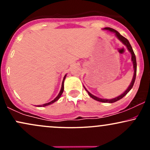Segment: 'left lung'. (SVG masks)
<instances>
[{
	"label": "left lung",
	"mask_w": 150,
	"mask_h": 150,
	"mask_svg": "<svg viewBox=\"0 0 150 150\" xmlns=\"http://www.w3.org/2000/svg\"><path fill=\"white\" fill-rule=\"evenodd\" d=\"M103 30H107V31H108V32H112V33H114L115 35H116V37L118 39V40H120V42H121L123 44H124L125 46H126L129 52L131 53V61L132 62V64H133V69H134L133 77H132V81H131V82H130V85L128 86V88H127L126 90H125L123 93H122V94H120V95L118 96V97H115V98H113V99H101V98L96 97V96L93 95L92 94H91V93L89 92V91L85 88V87H85V90L87 91V93H88V94H89V97H92V99H94V100L98 101H101V102H104V103H113V102H116V101H117L120 100V99H121L123 97H124L126 95V94H128L129 92H130V90L132 88V87H133L134 82H135V77H136V73H137V63H136L135 55V53H134L133 50H132V46L130 44V43H129L128 40L126 39V38H125L124 37H123V36H122L121 34L119 33V32H117L116 30H113V29H112V28H110V27H105V28L103 29Z\"/></svg>",
	"instance_id": "1"
}]
</instances>
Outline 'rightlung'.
<instances>
[{
    "mask_svg": "<svg viewBox=\"0 0 150 150\" xmlns=\"http://www.w3.org/2000/svg\"><path fill=\"white\" fill-rule=\"evenodd\" d=\"M66 75H65L64 77H63V82H62V85H61V91H60L59 94H58V96H57V97H56V98H55V99H53V100H52V101H50V102H49V103H46V104H42V105H37V106H38V107H42V106H43V107H44V106H49V105H50V104H52L53 103L56 102V101H58V99H60V97H61V96L62 95V94H63V90H64V80H65V77H66Z\"/></svg>",
    "mask_w": 150,
    "mask_h": 150,
    "instance_id": "obj_1",
    "label": "right lung"
}]
</instances>
